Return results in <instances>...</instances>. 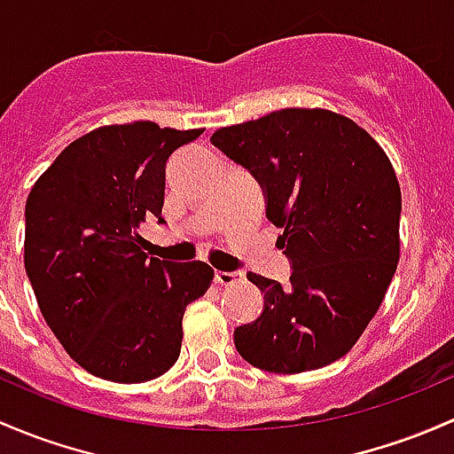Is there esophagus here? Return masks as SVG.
<instances>
[{"mask_svg": "<svg viewBox=\"0 0 454 454\" xmlns=\"http://www.w3.org/2000/svg\"><path fill=\"white\" fill-rule=\"evenodd\" d=\"M243 271H222L217 270L215 271V283L217 285H226V287H231V285H237V283H243Z\"/></svg>", "mask_w": 454, "mask_h": 454, "instance_id": "34e87169", "label": "esophagus"}]
</instances>
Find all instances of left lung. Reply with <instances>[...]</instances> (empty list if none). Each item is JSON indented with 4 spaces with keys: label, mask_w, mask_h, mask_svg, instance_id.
Instances as JSON below:
<instances>
[{
    "label": "left lung",
    "mask_w": 454,
    "mask_h": 454,
    "mask_svg": "<svg viewBox=\"0 0 454 454\" xmlns=\"http://www.w3.org/2000/svg\"><path fill=\"white\" fill-rule=\"evenodd\" d=\"M246 167L283 228L289 285L247 274L263 311L235 328L247 364L298 374L341 359L379 311L400 259V184L361 126L324 108H283L211 137Z\"/></svg>",
    "instance_id": "left-lung-1"
}]
</instances>
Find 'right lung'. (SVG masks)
I'll return each mask as SVG.
<instances>
[{"label": "right lung", "instance_id": "1", "mask_svg": "<svg viewBox=\"0 0 454 454\" xmlns=\"http://www.w3.org/2000/svg\"><path fill=\"white\" fill-rule=\"evenodd\" d=\"M204 130L154 121L102 126L65 147L26 202V274L71 359L113 383H143L178 361L183 315L213 280L202 261L143 252L160 217L165 165Z\"/></svg>", "mask_w": 454, "mask_h": 454}]
</instances>
